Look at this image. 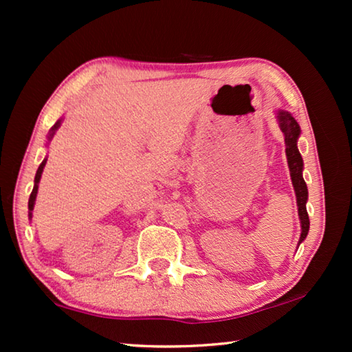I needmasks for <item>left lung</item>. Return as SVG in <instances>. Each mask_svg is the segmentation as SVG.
<instances>
[{
	"label": "left lung",
	"mask_w": 352,
	"mask_h": 352,
	"mask_svg": "<svg viewBox=\"0 0 352 352\" xmlns=\"http://www.w3.org/2000/svg\"><path fill=\"white\" fill-rule=\"evenodd\" d=\"M276 121L284 135L285 155H287L290 178H292V184H294L295 195H296L298 216H300V220H301V236H300V242L298 243H301L306 239V236L309 233V225H311L309 223V216L306 210L309 192H307L305 178H302V169H305V164H302L301 153L298 151V138H300L301 135V129H300V124L296 122V119L285 110H278Z\"/></svg>",
	"instance_id": "1"
}]
</instances>
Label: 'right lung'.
I'll return each instance as SVG.
<instances>
[{
	"instance_id": "add662e5",
	"label": "right lung",
	"mask_w": 352,
	"mask_h": 352,
	"mask_svg": "<svg viewBox=\"0 0 352 352\" xmlns=\"http://www.w3.org/2000/svg\"><path fill=\"white\" fill-rule=\"evenodd\" d=\"M60 124H62V119H58V121L54 124V126L51 127L50 133H47V142H46V144H50V141L52 140V136H54L56 130H57L58 127H60ZM46 160H47V158H45L43 162H41V164L38 166V169H37V174H35V178H34V189H32L31 197H29V204H28V208H29V219H32V211H34L35 199H37V192H38V183H40L41 174H43V169H45V164H46Z\"/></svg>"
}]
</instances>
